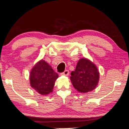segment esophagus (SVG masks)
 <instances>
[{
    "mask_svg": "<svg viewBox=\"0 0 129 129\" xmlns=\"http://www.w3.org/2000/svg\"><path fill=\"white\" fill-rule=\"evenodd\" d=\"M62 75H64V76H68L69 75V71L68 70H65L64 72H62L61 73Z\"/></svg>",
    "mask_w": 129,
    "mask_h": 129,
    "instance_id": "34e87169",
    "label": "esophagus"
}]
</instances>
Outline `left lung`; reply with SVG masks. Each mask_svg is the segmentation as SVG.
<instances>
[{
  "label": "left lung",
  "instance_id": "obj_1",
  "mask_svg": "<svg viewBox=\"0 0 129 129\" xmlns=\"http://www.w3.org/2000/svg\"><path fill=\"white\" fill-rule=\"evenodd\" d=\"M70 80L78 91L87 92L94 89L98 84L99 72L92 62L83 58L78 62L75 70L71 73Z\"/></svg>",
  "mask_w": 129,
  "mask_h": 129
}]
</instances>
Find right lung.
<instances>
[{
  "instance_id": "1",
  "label": "right lung",
  "mask_w": 129,
  "mask_h": 129,
  "mask_svg": "<svg viewBox=\"0 0 129 129\" xmlns=\"http://www.w3.org/2000/svg\"><path fill=\"white\" fill-rule=\"evenodd\" d=\"M58 76L48 63L42 60L30 72V85L39 94L47 95L53 91Z\"/></svg>"
}]
</instances>
